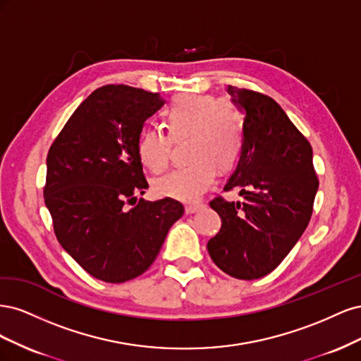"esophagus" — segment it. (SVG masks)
Wrapping results in <instances>:
<instances>
[{
    "label": "esophagus",
    "instance_id": "1",
    "mask_svg": "<svg viewBox=\"0 0 361 361\" xmlns=\"http://www.w3.org/2000/svg\"><path fill=\"white\" fill-rule=\"evenodd\" d=\"M202 207H203V204H202V203L187 204V206H185V212H187V214H194V212H197L199 209H202Z\"/></svg>",
    "mask_w": 361,
    "mask_h": 361
}]
</instances>
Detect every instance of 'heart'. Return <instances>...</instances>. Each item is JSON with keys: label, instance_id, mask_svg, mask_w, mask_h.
Here are the masks:
<instances>
[{"label": "heart", "instance_id": "heart-1", "mask_svg": "<svg viewBox=\"0 0 361 361\" xmlns=\"http://www.w3.org/2000/svg\"><path fill=\"white\" fill-rule=\"evenodd\" d=\"M169 135L149 129L138 137L137 154L143 166L159 173L169 166L173 142L187 143L183 167L173 169L155 179L154 190L161 197L195 200L211 187L216 169H232L244 149V118L235 102L211 94L178 96L164 108Z\"/></svg>", "mask_w": 361, "mask_h": 361}]
</instances>
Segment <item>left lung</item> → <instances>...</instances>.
Segmentation results:
<instances>
[{"label":"left lung","instance_id":"left-lung-1","mask_svg":"<svg viewBox=\"0 0 361 361\" xmlns=\"http://www.w3.org/2000/svg\"><path fill=\"white\" fill-rule=\"evenodd\" d=\"M244 118V149L224 191L244 202H209L221 228L207 241L214 264L239 280L274 271L307 227L319 187L312 146L272 97L228 85Z\"/></svg>","mask_w":361,"mask_h":361}]
</instances>
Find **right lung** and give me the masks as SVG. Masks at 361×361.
Here are the masks:
<instances>
[{
  "label": "right lung",
  "instance_id": "right-lung-1",
  "mask_svg": "<svg viewBox=\"0 0 361 361\" xmlns=\"http://www.w3.org/2000/svg\"><path fill=\"white\" fill-rule=\"evenodd\" d=\"M162 105L158 93L102 85L76 108L48 152L43 197L54 233L82 269L106 283L143 274L183 215L182 203L170 197L137 202L149 187L137 141Z\"/></svg>",
  "mask_w": 361,
  "mask_h": 361
}]
</instances>
